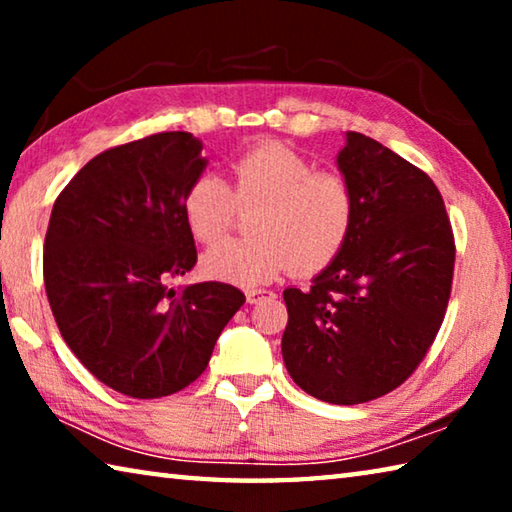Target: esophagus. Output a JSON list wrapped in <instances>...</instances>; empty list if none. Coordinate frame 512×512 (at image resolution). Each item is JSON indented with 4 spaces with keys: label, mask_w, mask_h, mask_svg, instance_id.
Returning <instances> with one entry per match:
<instances>
[{
    "label": "esophagus",
    "mask_w": 512,
    "mask_h": 512,
    "mask_svg": "<svg viewBox=\"0 0 512 512\" xmlns=\"http://www.w3.org/2000/svg\"><path fill=\"white\" fill-rule=\"evenodd\" d=\"M268 296H273V291H266V289H248L246 291V298L250 305H257V302H262Z\"/></svg>",
    "instance_id": "34e87169"
}]
</instances>
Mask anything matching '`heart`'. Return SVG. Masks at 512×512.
Returning a JSON list of instances; mask_svg holds the SVG:
<instances>
[{
	"instance_id": "obj_1",
	"label": "heart",
	"mask_w": 512,
	"mask_h": 512,
	"mask_svg": "<svg viewBox=\"0 0 512 512\" xmlns=\"http://www.w3.org/2000/svg\"><path fill=\"white\" fill-rule=\"evenodd\" d=\"M232 189L219 176H201L183 198L185 223L201 244H216L239 210H257L255 237L228 239L203 257L214 280L255 287L284 271L311 275L343 253L352 235L357 194L341 171L314 169L311 160L277 140L248 146L232 162Z\"/></svg>"
}]
</instances>
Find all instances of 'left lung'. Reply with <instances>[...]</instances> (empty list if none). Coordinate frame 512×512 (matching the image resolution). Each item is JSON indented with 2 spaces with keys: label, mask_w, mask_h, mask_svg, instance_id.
I'll return each mask as SVG.
<instances>
[{
  "label": "left lung",
  "mask_w": 512,
  "mask_h": 512,
  "mask_svg": "<svg viewBox=\"0 0 512 512\" xmlns=\"http://www.w3.org/2000/svg\"><path fill=\"white\" fill-rule=\"evenodd\" d=\"M339 169L357 194L352 235L309 291L287 289L282 357L302 391L363 404L409 379L443 325L456 244L433 180L348 133Z\"/></svg>",
  "instance_id": "left-lung-1"
}]
</instances>
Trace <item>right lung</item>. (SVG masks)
Returning <instances> with one entry per match:
<instances>
[{
	"label": "right lung",
	"instance_id": "add662e5",
	"mask_svg": "<svg viewBox=\"0 0 512 512\" xmlns=\"http://www.w3.org/2000/svg\"><path fill=\"white\" fill-rule=\"evenodd\" d=\"M192 133L112 146L69 180L51 210L42 273L69 350L112 391L158 400L203 375L246 302L232 284L167 289L196 264L183 214L205 160Z\"/></svg>",
	"mask_w": 512,
	"mask_h": 512
}]
</instances>
